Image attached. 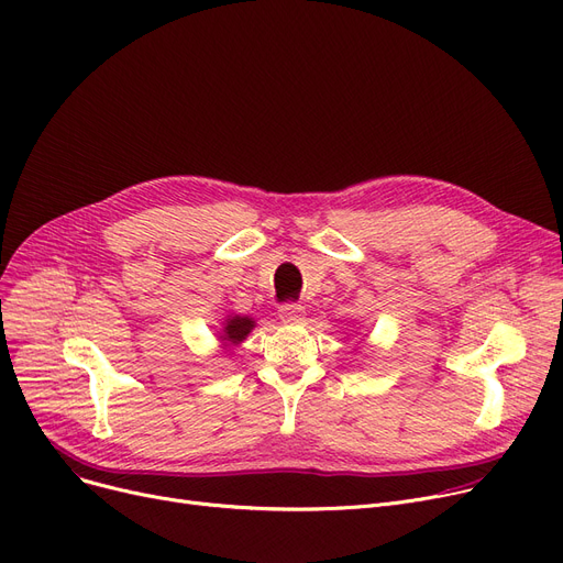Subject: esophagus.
Instances as JSON below:
<instances>
[{"label":"esophagus","mask_w":563,"mask_h":563,"mask_svg":"<svg viewBox=\"0 0 563 563\" xmlns=\"http://www.w3.org/2000/svg\"><path fill=\"white\" fill-rule=\"evenodd\" d=\"M278 314H280V319L285 323H299L303 319V314H306V308L301 303H283Z\"/></svg>","instance_id":"esophagus-1"}]
</instances>
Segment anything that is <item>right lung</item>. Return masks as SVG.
Returning a JSON list of instances; mask_svg holds the SVG:
<instances>
[{"label":"right lung","mask_w":563,"mask_h":563,"mask_svg":"<svg viewBox=\"0 0 563 563\" xmlns=\"http://www.w3.org/2000/svg\"><path fill=\"white\" fill-rule=\"evenodd\" d=\"M255 327V321L249 317H230L223 327V340L230 344H240L242 340H246V335L251 333V329Z\"/></svg>","instance_id":"1"}]
</instances>
